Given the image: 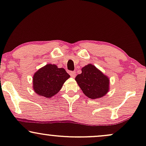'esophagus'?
Returning a JSON list of instances; mask_svg holds the SVG:
<instances>
[{
  "label": "esophagus",
  "mask_w": 146,
  "mask_h": 146,
  "mask_svg": "<svg viewBox=\"0 0 146 146\" xmlns=\"http://www.w3.org/2000/svg\"><path fill=\"white\" fill-rule=\"evenodd\" d=\"M69 74H70V75L71 76V77L74 78V77L76 76V73H75V72L70 71V72H69Z\"/></svg>",
  "instance_id": "1"
}]
</instances>
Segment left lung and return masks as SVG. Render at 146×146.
Wrapping results in <instances>:
<instances>
[{
  "instance_id": "1",
  "label": "left lung",
  "mask_w": 146,
  "mask_h": 146,
  "mask_svg": "<svg viewBox=\"0 0 146 146\" xmlns=\"http://www.w3.org/2000/svg\"><path fill=\"white\" fill-rule=\"evenodd\" d=\"M83 93L91 99L99 98L109 90V79L94 66L88 64L75 78Z\"/></svg>"
}]
</instances>
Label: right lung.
<instances>
[{
  "label": "right lung",
  "instance_id": "obj_1",
  "mask_svg": "<svg viewBox=\"0 0 146 146\" xmlns=\"http://www.w3.org/2000/svg\"><path fill=\"white\" fill-rule=\"evenodd\" d=\"M70 75L62 68L46 64L39 69L33 76V88L42 96L50 98L60 91Z\"/></svg>",
  "mask_w": 146,
  "mask_h": 146
}]
</instances>
